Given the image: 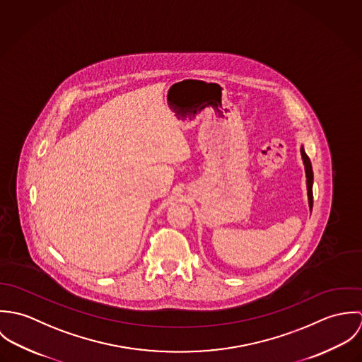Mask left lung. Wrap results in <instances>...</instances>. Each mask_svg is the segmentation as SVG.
I'll use <instances>...</instances> for the list:
<instances>
[{"instance_id": "1", "label": "left lung", "mask_w": 362, "mask_h": 362, "mask_svg": "<svg viewBox=\"0 0 362 362\" xmlns=\"http://www.w3.org/2000/svg\"><path fill=\"white\" fill-rule=\"evenodd\" d=\"M301 156L304 160L305 165V173H307V188H308V201H310V207L312 210L313 206V195H312V184H313V171H312V164H310V157L305 153L304 148H301Z\"/></svg>"}]
</instances>
